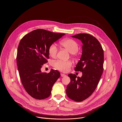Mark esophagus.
Returning <instances> with one entry per match:
<instances>
[{"instance_id": "esophagus-1", "label": "esophagus", "mask_w": 122, "mask_h": 122, "mask_svg": "<svg viewBox=\"0 0 122 122\" xmlns=\"http://www.w3.org/2000/svg\"><path fill=\"white\" fill-rule=\"evenodd\" d=\"M61 77H63V76H66V75L65 74H63V73H61Z\"/></svg>"}]
</instances>
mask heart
<instances>
[{
  "label": "heart",
  "instance_id": "1",
  "mask_svg": "<svg viewBox=\"0 0 122 122\" xmlns=\"http://www.w3.org/2000/svg\"><path fill=\"white\" fill-rule=\"evenodd\" d=\"M61 46L66 49L69 52L74 54L78 50V45L76 41L72 39H65L60 42ZM58 49L56 46L52 44L50 45L48 49L49 55L52 58L56 56ZM53 66L57 70L63 72H67L69 71L70 68L72 65V63L70 61H63L61 60H57L53 62Z\"/></svg>",
  "mask_w": 122,
  "mask_h": 122
}]
</instances>
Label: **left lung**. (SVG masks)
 <instances>
[{
    "instance_id": "8db88e82",
    "label": "left lung",
    "mask_w": 122,
    "mask_h": 122,
    "mask_svg": "<svg viewBox=\"0 0 122 122\" xmlns=\"http://www.w3.org/2000/svg\"><path fill=\"white\" fill-rule=\"evenodd\" d=\"M72 37L83 43L82 56L75 68L81 71L82 76L77 77L75 74L68 75L70 82L66 93L70 99L80 102L90 97L98 85L103 73L104 52L99 41L92 35L80 33Z\"/></svg>"
}]
</instances>
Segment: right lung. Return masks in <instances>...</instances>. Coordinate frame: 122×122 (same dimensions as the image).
<instances>
[{
  "label": "right lung",
  "mask_w": 122,
  "mask_h": 122,
  "mask_svg": "<svg viewBox=\"0 0 122 122\" xmlns=\"http://www.w3.org/2000/svg\"><path fill=\"white\" fill-rule=\"evenodd\" d=\"M65 34L37 29L25 35L20 42L16 57L18 70L25 90L33 98H48L61 76L57 70L52 69L46 73L42 72L41 68L48 62L50 45Z\"/></svg>",
  "instance_id": "add662e5"
}]
</instances>
